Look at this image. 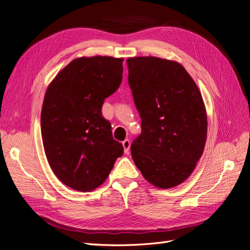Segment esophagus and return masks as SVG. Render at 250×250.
I'll return each instance as SVG.
<instances>
[{"mask_svg": "<svg viewBox=\"0 0 250 250\" xmlns=\"http://www.w3.org/2000/svg\"><path fill=\"white\" fill-rule=\"evenodd\" d=\"M122 144H123V147H124V152L128 153V151H129V148H130V141L125 140V141H123Z\"/></svg>", "mask_w": 250, "mask_h": 250, "instance_id": "34e87169", "label": "esophagus"}]
</instances>
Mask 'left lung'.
<instances>
[{"mask_svg":"<svg viewBox=\"0 0 250 250\" xmlns=\"http://www.w3.org/2000/svg\"><path fill=\"white\" fill-rule=\"evenodd\" d=\"M128 84L141 117V134L131 155L143 176L161 188L191 175L207 141L202 96L185 67L157 57L126 60Z\"/></svg>","mask_w":250,"mask_h":250,"instance_id":"obj_1","label":"left lung"}]
</instances>
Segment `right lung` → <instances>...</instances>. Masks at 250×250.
<instances>
[{
  "label": "right lung",
  "mask_w": 250,
  "mask_h": 250,
  "mask_svg": "<svg viewBox=\"0 0 250 250\" xmlns=\"http://www.w3.org/2000/svg\"><path fill=\"white\" fill-rule=\"evenodd\" d=\"M123 58L74 59L49 85L42 109V144L65 186L89 192L104 183L123 145L112 138L102 105L122 82Z\"/></svg>",
  "instance_id": "right-lung-1"
}]
</instances>
